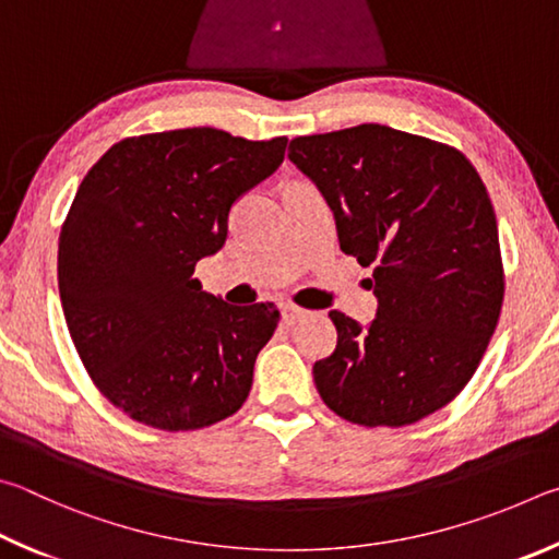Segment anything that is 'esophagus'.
Returning <instances> with one entry per match:
<instances>
[{"label":"esophagus","instance_id":"esophagus-1","mask_svg":"<svg viewBox=\"0 0 559 559\" xmlns=\"http://www.w3.org/2000/svg\"><path fill=\"white\" fill-rule=\"evenodd\" d=\"M307 311L305 309H299V307H295V305H285L282 307V321H285V324H297V321L305 317Z\"/></svg>","mask_w":559,"mask_h":559}]
</instances>
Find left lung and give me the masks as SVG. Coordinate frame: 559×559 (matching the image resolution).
I'll return each instance as SVG.
<instances>
[{
  "instance_id": "8db88e82",
  "label": "left lung",
  "mask_w": 559,
  "mask_h": 559,
  "mask_svg": "<svg viewBox=\"0 0 559 559\" xmlns=\"http://www.w3.org/2000/svg\"><path fill=\"white\" fill-rule=\"evenodd\" d=\"M289 162L334 213L341 250L373 267L376 319L331 311L314 383L338 417L403 427L459 395L493 336L503 270L491 199L454 146L385 124L297 136Z\"/></svg>"
}]
</instances>
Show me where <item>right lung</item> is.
<instances>
[{
    "label": "right lung",
    "mask_w": 559,
    "mask_h": 559,
    "mask_svg": "<svg viewBox=\"0 0 559 559\" xmlns=\"http://www.w3.org/2000/svg\"><path fill=\"white\" fill-rule=\"evenodd\" d=\"M285 150L287 136L191 127L117 142L85 174L58 238V292L93 383L136 423L201 429L248 397L280 311L225 305L193 270Z\"/></svg>",
    "instance_id": "obj_1"
}]
</instances>
